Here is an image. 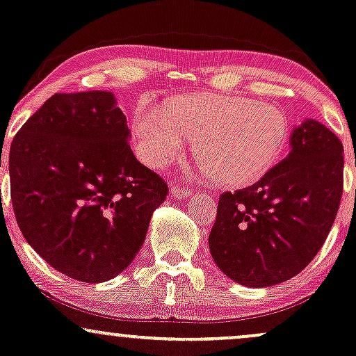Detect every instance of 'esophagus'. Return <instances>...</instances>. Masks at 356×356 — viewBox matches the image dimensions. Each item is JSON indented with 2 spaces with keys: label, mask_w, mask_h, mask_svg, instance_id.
Masks as SVG:
<instances>
[{
  "label": "esophagus",
  "mask_w": 356,
  "mask_h": 356,
  "mask_svg": "<svg viewBox=\"0 0 356 356\" xmlns=\"http://www.w3.org/2000/svg\"><path fill=\"white\" fill-rule=\"evenodd\" d=\"M190 195H191V191L188 188H183V186L177 185V183H173V185H171V197L185 200V198H188Z\"/></svg>",
  "instance_id": "obj_1"
}]
</instances>
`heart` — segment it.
<instances>
[{
	"label": "heart",
	"instance_id": "heart-1",
	"mask_svg": "<svg viewBox=\"0 0 356 356\" xmlns=\"http://www.w3.org/2000/svg\"><path fill=\"white\" fill-rule=\"evenodd\" d=\"M287 134L289 124L277 106L237 95H190L168 113L141 104L133 114L134 147L146 165L166 166L191 139L200 173L229 186L252 185L269 173Z\"/></svg>",
	"mask_w": 356,
	"mask_h": 356
}]
</instances>
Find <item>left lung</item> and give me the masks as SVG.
Here are the masks:
<instances>
[{
	"mask_svg": "<svg viewBox=\"0 0 356 356\" xmlns=\"http://www.w3.org/2000/svg\"><path fill=\"white\" fill-rule=\"evenodd\" d=\"M289 154L257 183L225 191L209 235L227 277L275 286L301 273L328 237L343 193V145L314 119L291 133Z\"/></svg>",
	"mask_w": 356,
	"mask_h": 356,
	"instance_id": "8db88e82",
	"label": "left lung"
}]
</instances>
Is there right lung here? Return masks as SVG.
Instances as JSON below:
<instances>
[{
  "label": "right lung",
  "mask_w": 356,
  "mask_h": 356,
  "mask_svg": "<svg viewBox=\"0 0 356 356\" xmlns=\"http://www.w3.org/2000/svg\"><path fill=\"white\" fill-rule=\"evenodd\" d=\"M129 138L113 92L89 90L51 95L11 143L19 230L47 264L75 281L121 274L166 200V183L136 159Z\"/></svg>",
  "instance_id": "add662e5"
}]
</instances>
